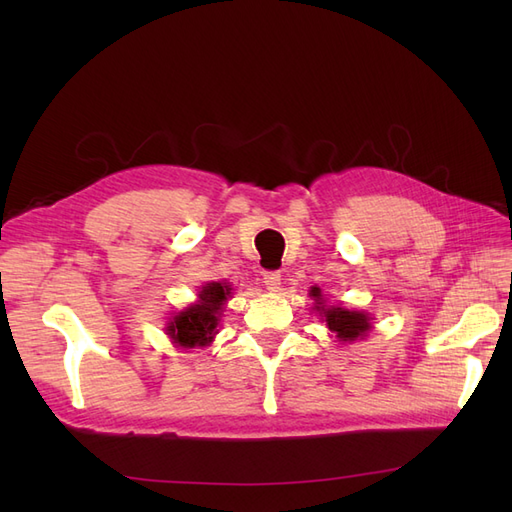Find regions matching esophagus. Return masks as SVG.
Listing matches in <instances>:
<instances>
[{
	"mask_svg": "<svg viewBox=\"0 0 512 512\" xmlns=\"http://www.w3.org/2000/svg\"><path fill=\"white\" fill-rule=\"evenodd\" d=\"M282 284V275L280 271H265L262 275V286H265L269 292H277Z\"/></svg>",
	"mask_w": 512,
	"mask_h": 512,
	"instance_id": "obj_1",
	"label": "esophagus"
}]
</instances>
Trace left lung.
<instances>
[{
    "instance_id": "8db88e82",
    "label": "left lung",
    "mask_w": 512,
    "mask_h": 512,
    "mask_svg": "<svg viewBox=\"0 0 512 512\" xmlns=\"http://www.w3.org/2000/svg\"><path fill=\"white\" fill-rule=\"evenodd\" d=\"M309 294L320 299V288H312ZM322 314H324V320H327V327L333 333H337V337L342 339V342H352V339L363 337L371 329L369 318L361 312H348V309H342V307H329V309L322 307Z\"/></svg>"
}]
</instances>
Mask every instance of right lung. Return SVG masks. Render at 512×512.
<instances>
[{
  "mask_svg": "<svg viewBox=\"0 0 512 512\" xmlns=\"http://www.w3.org/2000/svg\"><path fill=\"white\" fill-rule=\"evenodd\" d=\"M228 294V286H222L218 282L207 284L203 292H200V303L183 309V312L168 324V335L175 339V344L183 348L209 344L213 339L215 327H218L220 309Z\"/></svg>",
  "mask_w": 512,
  "mask_h": 512,
  "instance_id": "add662e5",
  "label": "right lung"
}]
</instances>
